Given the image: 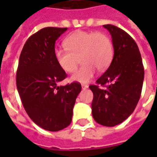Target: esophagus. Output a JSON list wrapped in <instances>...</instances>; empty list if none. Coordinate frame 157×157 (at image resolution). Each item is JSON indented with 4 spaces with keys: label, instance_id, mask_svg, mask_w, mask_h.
<instances>
[{
    "label": "esophagus",
    "instance_id": "esophagus-1",
    "mask_svg": "<svg viewBox=\"0 0 157 157\" xmlns=\"http://www.w3.org/2000/svg\"><path fill=\"white\" fill-rule=\"evenodd\" d=\"M81 87L82 89H86V88H88V86L87 85H85V84H82Z\"/></svg>",
    "mask_w": 157,
    "mask_h": 157
}]
</instances>
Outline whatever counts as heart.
<instances>
[{"mask_svg":"<svg viewBox=\"0 0 157 157\" xmlns=\"http://www.w3.org/2000/svg\"><path fill=\"white\" fill-rule=\"evenodd\" d=\"M65 49H56L54 57L59 68L71 73L77 68L78 58L81 67L71 77V80L86 83L94 78L96 69L105 71L111 63L113 46L110 37L101 32L78 30L68 36L64 41Z\"/></svg>","mask_w":157,"mask_h":157,"instance_id":"1","label":"heart"}]
</instances>
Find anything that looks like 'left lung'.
Here are the masks:
<instances>
[{
  "instance_id": "8db88e82",
  "label": "left lung",
  "mask_w": 157,
  "mask_h": 157,
  "mask_svg": "<svg viewBox=\"0 0 157 157\" xmlns=\"http://www.w3.org/2000/svg\"><path fill=\"white\" fill-rule=\"evenodd\" d=\"M112 36L113 58L96 85L89 88L94 94L92 113L96 122L113 127L123 122L134 112L142 94L144 68L139 48L128 34L111 24L103 25ZM109 85L105 89L99 85Z\"/></svg>"
}]
</instances>
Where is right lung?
<instances>
[{"label":"right lung","mask_w":157,"mask_h":157,"mask_svg":"<svg viewBox=\"0 0 157 157\" xmlns=\"http://www.w3.org/2000/svg\"><path fill=\"white\" fill-rule=\"evenodd\" d=\"M67 28H44L29 37L16 71V86L29 118L40 128L59 131L71 122L73 106L81 91L78 82L58 86L67 74L54 57L55 43Z\"/></svg>","instance_id":"right-lung-1"}]
</instances>
